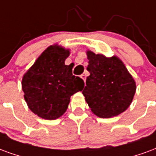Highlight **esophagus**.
Instances as JSON below:
<instances>
[{
  "label": "esophagus",
  "instance_id": "1",
  "mask_svg": "<svg viewBox=\"0 0 156 156\" xmlns=\"http://www.w3.org/2000/svg\"><path fill=\"white\" fill-rule=\"evenodd\" d=\"M80 78L84 80V81H86V76L85 74H82L81 76H80Z\"/></svg>",
  "mask_w": 156,
  "mask_h": 156
}]
</instances>
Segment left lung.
<instances>
[{
	"mask_svg": "<svg viewBox=\"0 0 156 156\" xmlns=\"http://www.w3.org/2000/svg\"><path fill=\"white\" fill-rule=\"evenodd\" d=\"M89 65L82 94L91 111L101 118L116 116L131 104L136 93L135 80L122 61L87 51Z\"/></svg>",
	"mask_w": 156,
	"mask_h": 156,
	"instance_id": "8db88e82",
	"label": "left lung"
}]
</instances>
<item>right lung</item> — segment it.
<instances>
[{"instance_id": "1", "label": "right lung", "mask_w": 156, "mask_h": 156, "mask_svg": "<svg viewBox=\"0 0 156 156\" xmlns=\"http://www.w3.org/2000/svg\"><path fill=\"white\" fill-rule=\"evenodd\" d=\"M69 55L70 51L61 45H51L23 76L25 101L30 111L42 119L61 117L66 111L70 96L84 88V80L72 75L70 65H65Z\"/></svg>"}]
</instances>
